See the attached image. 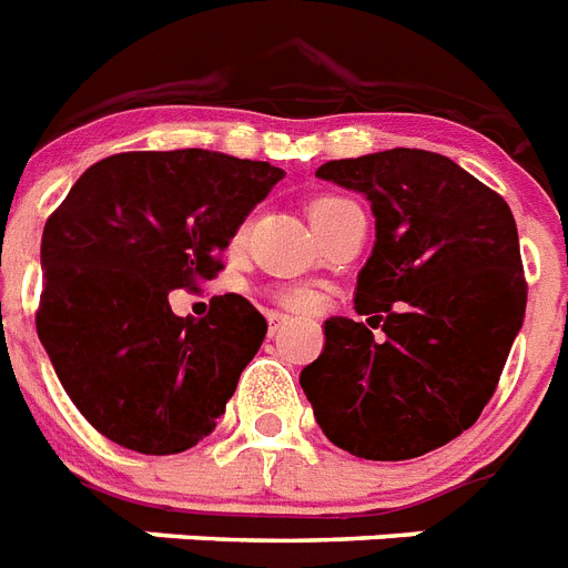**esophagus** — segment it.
<instances>
[{
  "mask_svg": "<svg viewBox=\"0 0 568 568\" xmlns=\"http://www.w3.org/2000/svg\"><path fill=\"white\" fill-rule=\"evenodd\" d=\"M266 322H270V336H278V333L290 324V316H284V313H275L273 310V313H266Z\"/></svg>",
  "mask_w": 568,
  "mask_h": 568,
  "instance_id": "esophagus-1",
  "label": "esophagus"
}]
</instances>
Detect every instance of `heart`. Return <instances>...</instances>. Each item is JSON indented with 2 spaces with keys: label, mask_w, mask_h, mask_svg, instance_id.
<instances>
[{
  "label": "heart",
  "mask_w": 568,
  "mask_h": 568,
  "mask_svg": "<svg viewBox=\"0 0 568 568\" xmlns=\"http://www.w3.org/2000/svg\"><path fill=\"white\" fill-rule=\"evenodd\" d=\"M347 203L353 201L338 195H322L310 203V217L318 215V212H331V210H338V206H347ZM278 302L290 310H307L313 307V293H307V290H281Z\"/></svg>",
  "instance_id": "1"
}]
</instances>
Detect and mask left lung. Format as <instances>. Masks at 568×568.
<instances>
[{
    "instance_id": "1",
    "label": "left lung",
    "mask_w": 568,
    "mask_h": 568,
    "mask_svg": "<svg viewBox=\"0 0 568 568\" xmlns=\"http://www.w3.org/2000/svg\"><path fill=\"white\" fill-rule=\"evenodd\" d=\"M316 174L367 195L376 244L356 284L367 324L324 322L304 394L324 436L353 457H423L477 423L523 327L515 215L494 189L423 149L331 160Z\"/></svg>"
}]
</instances>
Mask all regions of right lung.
<instances>
[{
    "mask_svg": "<svg viewBox=\"0 0 568 568\" xmlns=\"http://www.w3.org/2000/svg\"><path fill=\"white\" fill-rule=\"evenodd\" d=\"M284 172L203 149L123 152L82 172L42 232L37 333L65 394L111 443L181 454L210 436L266 318L215 295L203 318L172 313L197 290Z\"/></svg>",
    "mask_w": 568,
    "mask_h": 568,
    "instance_id": "obj_1",
    "label": "right lung"
}]
</instances>
